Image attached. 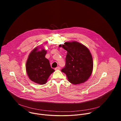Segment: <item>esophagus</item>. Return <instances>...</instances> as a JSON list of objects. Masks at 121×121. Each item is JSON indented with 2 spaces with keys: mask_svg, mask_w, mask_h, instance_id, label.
Listing matches in <instances>:
<instances>
[{
  "mask_svg": "<svg viewBox=\"0 0 121 121\" xmlns=\"http://www.w3.org/2000/svg\"><path fill=\"white\" fill-rule=\"evenodd\" d=\"M60 66H57V67L55 68V70H60Z\"/></svg>",
  "mask_w": 121,
  "mask_h": 121,
  "instance_id": "obj_1",
  "label": "esophagus"
}]
</instances>
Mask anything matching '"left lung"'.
Here are the masks:
<instances>
[{"label":"left lung","instance_id":"8db88e82","mask_svg":"<svg viewBox=\"0 0 121 121\" xmlns=\"http://www.w3.org/2000/svg\"><path fill=\"white\" fill-rule=\"evenodd\" d=\"M61 47L67 51L65 65L61 70L68 81L74 85L84 83L91 76L93 59L89 49L77 42H66Z\"/></svg>","mask_w":121,"mask_h":121}]
</instances>
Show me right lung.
<instances>
[{"instance_id":"add662e5","label":"right lung","mask_w":121,"mask_h":121,"mask_svg":"<svg viewBox=\"0 0 121 121\" xmlns=\"http://www.w3.org/2000/svg\"><path fill=\"white\" fill-rule=\"evenodd\" d=\"M38 47L34 48L30 54L26 64V69L29 78L36 83L45 84L50 75L55 71L52 68L49 61L45 57L47 51Z\"/></svg>"}]
</instances>
